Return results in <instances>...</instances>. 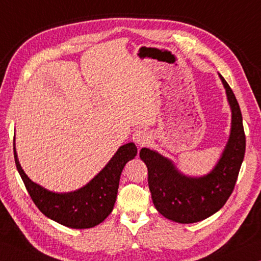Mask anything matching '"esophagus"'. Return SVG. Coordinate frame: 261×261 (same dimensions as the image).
<instances>
[{
	"mask_svg": "<svg viewBox=\"0 0 261 261\" xmlns=\"http://www.w3.org/2000/svg\"><path fill=\"white\" fill-rule=\"evenodd\" d=\"M149 138H151V137H149L148 132L144 130H137L136 132H134V135H132V139H134L135 143L137 145H139V146H144L145 144H147Z\"/></svg>",
	"mask_w": 261,
	"mask_h": 261,
	"instance_id": "34e87169",
	"label": "esophagus"
}]
</instances>
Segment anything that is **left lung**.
<instances>
[{
    "label": "left lung",
    "instance_id": "1",
    "mask_svg": "<svg viewBox=\"0 0 261 261\" xmlns=\"http://www.w3.org/2000/svg\"><path fill=\"white\" fill-rule=\"evenodd\" d=\"M218 74L226 91L231 123L226 146L208 173L187 175L155 149L143 147L139 153L147 166L154 206L166 219L177 223L199 222L222 208L235 187L244 159L245 135L240 105L228 83Z\"/></svg>",
    "mask_w": 261,
    "mask_h": 261
}]
</instances>
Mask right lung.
Masks as SVG:
<instances>
[{
  "mask_svg": "<svg viewBox=\"0 0 261 261\" xmlns=\"http://www.w3.org/2000/svg\"><path fill=\"white\" fill-rule=\"evenodd\" d=\"M15 139L16 137L14 155L17 170L34 204L48 219L73 229L93 228L112 213L123 168L137 155L134 143L123 145L84 187L70 192H55L33 182L25 174L17 155Z\"/></svg>",
  "mask_w": 261,
  "mask_h": 261,
  "instance_id": "right-lung-1",
  "label": "right lung"
}]
</instances>
